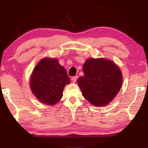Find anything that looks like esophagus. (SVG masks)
<instances>
[{
	"instance_id": "34e87169",
	"label": "esophagus",
	"mask_w": 148,
	"mask_h": 148,
	"mask_svg": "<svg viewBox=\"0 0 148 148\" xmlns=\"http://www.w3.org/2000/svg\"><path fill=\"white\" fill-rule=\"evenodd\" d=\"M77 79V76H75L72 77V81H73L74 83H75L76 81V80Z\"/></svg>"
}]
</instances>
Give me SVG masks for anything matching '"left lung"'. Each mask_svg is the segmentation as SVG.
Here are the masks:
<instances>
[{
	"mask_svg": "<svg viewBox=\"0 0 148 148\" xmlns=\"http://www.w3.org/2000/svg\"><path fill=\"white\" fill-rule=\"evenodd\" d=\"M83 71L84 75L77 83L84 98L96 106L112 101L122 83V74L117 66L104 58H90L84 64Z\"/></svg>",
	"mask_w": 148,
	"mask_h": 148,
	"instance_id": "obj_1",
	"label": "left lung"
}]
</instances>
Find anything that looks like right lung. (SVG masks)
I'll return each instance as SVG.
<instances>
[{"instance_id": "right-lung-1", "label": "right lung", "mask_w": 148, "mask_h": 148, "mask_svg": "<svg viewBox=\"0 0 148 148\" xmlns=\"http://www.w3.org/2000/svg\"><path fill=\"white\" fill-rule=\"evenodd\" d=\"M70 79L64 67L55 58H44L36 66L30 78V88L40 102L54 105L61 99Z\"/></svg>"}]
</instances>
